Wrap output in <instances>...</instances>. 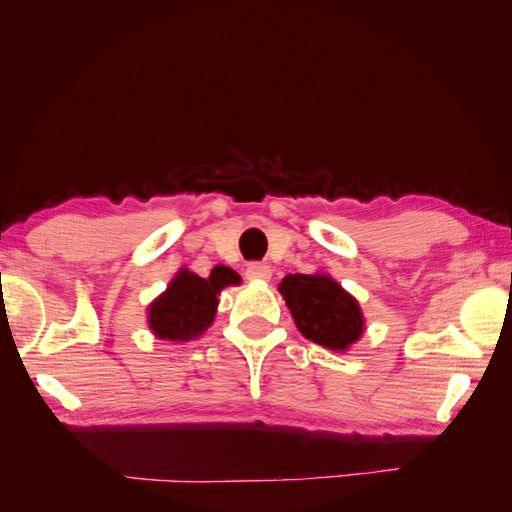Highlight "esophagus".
<instances>
[{"label": "esophagus", "instance_id": "obj_1", "mask_svg": "<svg viewBox=\"0 0 512 512\" xmlns=\"http://www.w3.org/2000/svg\"><path fill=\"white\" fill-rule=\"evenodd\" d=\"M271 273H273L271 267L265 265V262H250L245 269L247 280H254V282H269Z\"/></svg>", "mask_w": 512, "mask_h": 512}]
</instances>
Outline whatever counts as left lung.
<instances>
[{"instance_id": "left-lung-1", "label": "left lung", "mask_w": 512, "mask_h": 512, "mask_svg": "<svg viewBox=\"0 0 512 512\" xmlns=\"http://www.w3.org/2000/svg\"><path fill=\"white\" fill-rule=\"evenodd\" d=\"M280 292L297 329L314 344L344 352L365 331L359 303L329 275H286Z\"/></svg>"}]
</instances>
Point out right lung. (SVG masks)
<instances>
[{
  "label": "right lung",
  "mask_w": 512,
  "mask_h": 512,
  "mask_svg": "<svg viewBox=\"0 0 512 512\" xmlns=\"http://www.w3.org/2000/svg\"><path fill=\"white\" fill-rule=\"evenodd\" d=\"M237 284L241 277L222 265L209 277L181 269L166 292L149 305V329L168 342H190L211 327L222 288Z\"/></svg>",
  "instance_id": "add662e5"
}]
</instances>
